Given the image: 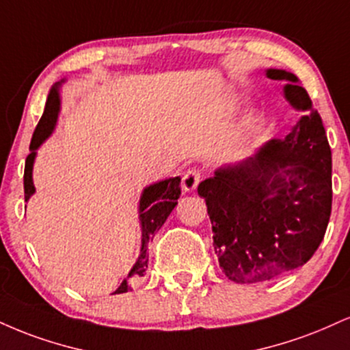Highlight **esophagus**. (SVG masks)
I'll list each match as a JSON object with an SVG mask.
<instances>
[{"label": "esophagus", "mask_w": 350, "mask_h": 350, "mask_svg": "<svg viewBox=\"0 0 350 350\" xmlns=\"http://www.w3.org/2000/svg\"><path fill=\"white\" fill-rule=\"evenodd\" d=\"M200 183V172L196 170H189L186 174L183 176V189L186 192H193Z\"/></svg>", "instance_id": "1"}]
</instances>
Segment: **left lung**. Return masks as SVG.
I'll return each mask as SVG.
<instances>
[{
  "instance_id": "8db88e82",
  "label": "left lung",
  "mask_w": 350,
  "mask_h": 350,
  "mask_svg": "<svg viewBox=\"0 0 350 350\" xmlns=\"http://www.w3.org/2000/svg\"><path fill=\"white\" fill-rule=\"evenodd\" d=\"M300 120L284 140L220 167L199 184L218 262L237 284L267 282L311 259L331 217V148L323 120L293 73L269 68Z\"/></svg>"
}]
</instances>
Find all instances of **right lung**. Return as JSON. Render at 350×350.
Masks as SVG:
<instances>
[{
    "label": "right lung",
    "mask_w": 350,
    "mask_h": 350,
    "mask_svg": "<svg viewBox=\"0 0 350 350\" xmlns=\"http://www.w3.org/2000/svg\"><path fill=\"white\" fill-rule=\"evenodd\" d=\"M62 83H65V79L55 83L47 96V103H45L44 113H42L39 124H37L36 130H33L32 142L29 150V157L26 158V167H24V199L26 202L31 199L36 192V186H33L32 179V171H33V163H36L37 150L40 148V145L52 135L57 125L58 113H60V86ZM180 178H170L158 180V183L150 184L143 189L140 196V204H138V220H140V228H142V247L140 254H138L137 260H135L133 267L130 269L127 279L122 280L120 287L113 293H125L130 290V279H137L145 273L146 267H148V243L153 241L154 233L161 228L166 221V218L170 217L172 208L178 205V199L180 196Z\"/></svg>",
    "instance_id": "add662e5"
}]
</instances>
